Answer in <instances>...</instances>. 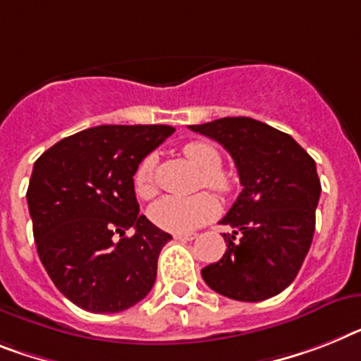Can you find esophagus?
<instances>
[{"label": "esophagus", "instance_id": "esophagus-1", "mask_svg": "<svg viewBox=\"0 0 361 361\" xmlns=\"http://www.w3.org/2000/svg\"><path fill=\"white\" fill-rule=\"evenodd\" d=\"M175 240H184V241H192L197 238V232H175L173 234Z\"/></svg>", "mask_w": 361, "mask_h": 361}]
</instances>
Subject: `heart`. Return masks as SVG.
<instances>
[{"label":"heart","instance_id":"1","mask_svg":"<svg viewBox=\"0 0 361 361\" xmlns=\"http://www.w3.org/2000/svg\"><path fill=\"white\" fill-rule=\"evenodd\" d=\"M184 154L190 162L201 169V173H204L202 180L208 188L223 195L231 192L232 180L225 171H221V153L216 145L210 142H190L184 145ZM154 166H157L154 154H147L134 171V192L142 199H149L157 192ZM217 210L219 204L216 197L207 192L190 197L164 195L151 204L149 217L157 227L164 231L188 232L210 221L212 217H216Z\"/></svg>","mask_w":361,"mask_h":361}]
</instances>
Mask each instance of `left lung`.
I'll return each instance as SVG.
<instances>
[{
  "instance_id": "obj_1",
  "label": "left lung",
  "mask_w": 361,
  "mask_h": 361,
  "mask_svg": "<svg viewBox=\"0 0 361 361\" xmlns=\"http://www.w3.org/2000/svg\"><path fill=\"white\" fill-rule=\"evenodd\" d=\"M227 149L243 186L223 217L227 251L201 271L228 299L258 302L286 290L312 245L321 183L314 159L290 134L252 118L190 125Z\"/></svg>"
}]
</instances>
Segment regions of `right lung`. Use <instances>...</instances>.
I'll use <instances>...</instances> for the list:
<instances>
[{"mask_svg": "<svg viewBox=\"0 0 361 361\" xmlns=\"http://www.w3.org/2000/svg\"><path fill=\"white\" fill-rule=\"evenodd\" d=\"M173 130L99 125L56 142L35 162L27 204L38 256L56 290L79 308L116 314L153 288L171 236L138 214L133 177ZM129 228L135 234L125 237Z\"/></svg>", "mask_w": 361, "mask_h": 361, "instance_id": "1", "label": "right lung"}]
</instances>
